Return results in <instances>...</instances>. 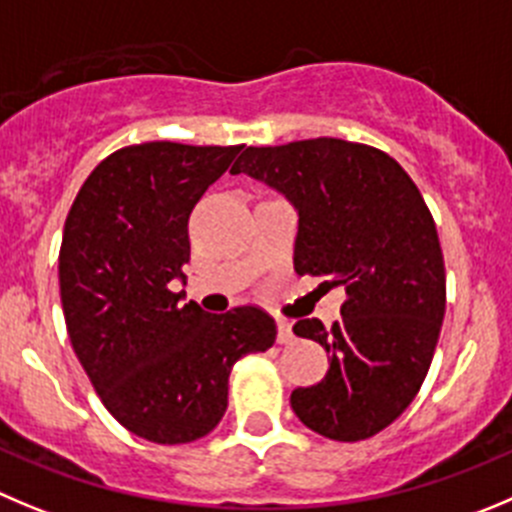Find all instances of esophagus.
Listing matches in <instances>:
<instances>
[{
    "instance_id": "obj_1",
    "label": "esophagus",
    "mask_w": 512,
    "mask_h": 512,
    "mask_svg": "<svg viewBox=\"0 0 512 512\" xmlns=\"http://www.w3.org/2000/svg\"><path fill=\"white\" fill-rule=\"evenodd\" d=\"M293 326H290V323L288 321H278V343H283V346H285V343H290V341H293Z\"/></svg>"
}]
</instances>
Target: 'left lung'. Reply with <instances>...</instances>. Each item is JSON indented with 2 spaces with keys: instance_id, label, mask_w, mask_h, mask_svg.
<instances>
[{
  "instance_id": "1",
  "label": "left lung",
  "mask_w": 512,
  "mask_h": 512,
  "mask_svg": "<svg viewBox=\"0 0 512 512\" xmlns=\"http://www.w3.org/2000/svg\"><path fill=\"white\" fill-rule=\"evenodd\" d=\"M232 174L295 207V272L346 290L331 328L318 318L293 326L326 348L331 369L295 389L290 407L336 442L374 437L417 396L444 318L442 247L417 184L389 154L341 138L250 146Z\"/></svg>"
}]
</instances>
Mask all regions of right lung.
Returning <instances> with one entry per match:
<instances>
[{
  "label": "right lung",
  "instance_id": "add662e5",
  "mask_svg": "<svg viewBox=\"0 0 512 512\" xmlns=\"http://www.w3.org/2000/svg\"><path fill=\"white\" fill-rule=\"evenodd\" d=\"M242 146L151 141L100 161L80 186L60 247L73 351L105 409L136 437L184 444L227 412L234 361L267 351L262 308L209 315L171 283L189 262V214Z\"/></svg>",
  "mask_w": 512,
  "mask_h": 512
}]
</instances>
